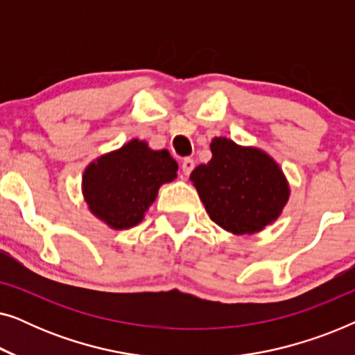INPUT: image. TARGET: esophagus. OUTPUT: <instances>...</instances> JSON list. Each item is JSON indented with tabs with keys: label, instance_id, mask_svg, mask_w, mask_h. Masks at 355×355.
<instances>
[{
	"label": "esophagus",
	"instance_id": "34e87169",
	"mask_svg": "<svg viewBox=\"0 0 355 355\" xmlns=\"http://www.w3.org/2000/svg\"><path fill=\"white\" fill-rule=\"evenodd\" d=\"M196 168V162H193L192 158H184L182 159V164H181V169H182V174L184 176H189V174L192 173V169Z\"/></svg>",
	"mask_w": 355,
	"mask_h": 355
}]
</instances>
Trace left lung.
<instances>
[{"instance_id":"obj_1","label":"left lung","mask_w":355,"mask_h":355,"mask_svg":"<svg viewBox=\"0 0 355 355\" xmlns=\"http://www.w3.org/2000/svg\"><path fill=\"white\" fill-rule=\"evenodd\" d=\"M211 159L198 164L191 181L211 221L236 236L255 234L278 220L291 187L279 164L257 147L215 137Z\"/></svg>"}]
</instances>
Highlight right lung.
Returning <instances> with one entry per match:
<instances>
[{"label":"right lung","instance_id":"add662e5","mask_svg":"<svg viewBox=\"0 0 355 355\" xmlns=\"http://www.w3.org/2000/svg\"><path fill=\"white\" fill-rule=\"evenodd\" d=\"M178 178V163L168 150H152L132 139L95 158L82 174V196L92 215L111 230L137 226L159 187Z\"/></svg>","mask_w":355,"mask_h":355}]
</instances>
